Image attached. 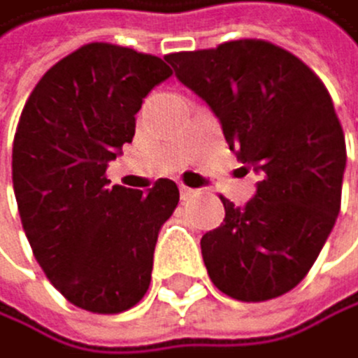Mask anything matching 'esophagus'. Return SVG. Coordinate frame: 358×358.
I'll return each instance as SVG.
<instances>
[{
    "label": "esophagus",
    "instance_id": "34e87169",
    "mask_svg": "<svg viewBox=\"0 0 358 358\" xmlns=\"http://www.w3.org/2000/svg\"><path fill=\"white\" fill-rule=\"evenodd\" d=\"M180 196H182V200H189V198H194V196H196V189L187 187V185H180Z\"/></svg>",
    "mask_w": 358,
    "mask_h": 358
}]
</instances>
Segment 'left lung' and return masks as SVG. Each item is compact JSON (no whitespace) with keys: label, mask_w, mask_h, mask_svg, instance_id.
I'll return each mask as SVG.
<instances>
[{"label":"left lung","mask_w":358,"mask_h":358,"mask_svg":"<svg viewBox=\"0 0 358 358\" xmlns=\"http://www.w3.org/2000/svg\"><path fill=\"white\" fill-rule=\"evenodd\" d=\"M211 106L229 149L261 171L256 196L203 236L207 274L222 294L261 303L308 276L341 209L345 136L325 84L265 39L164 55Z\"/></svg>","instance_id":"obj_1"}]
</instances>
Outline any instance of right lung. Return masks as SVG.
<instances>
[{"instance_id": "1", "label": "right lung", "mask_w": 358, "mask_h": 358, "mask_svg": "<svg viewBox=\"0 0 358 358\" xmlns=\"http://www.w3.org/2000/svg\"><path fill=\"white\" fill-rule=\"evenodd\" d=\"M171 73L155 55L91 42L50 66L22 108L13 142L22 227L46 278L86 312L131 310L149 289L158 231L180 192L169 178L147 194L108 187L106 164Z\"/></svg>"}]
</instances>
